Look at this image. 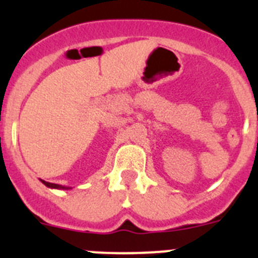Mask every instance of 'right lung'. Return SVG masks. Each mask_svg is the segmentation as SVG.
I'll list each match as a JSON object with an SVG mask.
<instances>
[{"label":"right lung","instance_id":"add662e5","mask_svg":"<svg viewBox=\"0 0 258 258\" xmlns=\"http://www.w3.org/2000/svg\"><path fill=\"white\" fill-rule=\"evenodd\" d=\"M41 182L49 188H56V190H71L72 187H68V186H61V184H56V183H50V182L44 181V179H41Z\"/></svg>","mask_w":258,"mask_h":258}]
</instances>
